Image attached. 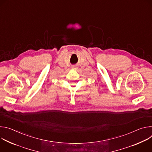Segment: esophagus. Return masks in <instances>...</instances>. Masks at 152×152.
Returning <instances> with one entry per match:
<instances>
[{
	"label": "esophagus",
	"instance_id": "34e87169",
	"mask_svg": "<svg viewBox=\"0 0 152 152\" xmlns=\"http://www.w3.org/2000/svg\"><path fill=\"white\" fill-rule=\"evenodd\" d=\"M77 68L76 67H75V66H73V67H72V69H73V70H76Z\"/></svg>",
	"mask_w": 152,
	"mask_h": 152
}]
</instances>
